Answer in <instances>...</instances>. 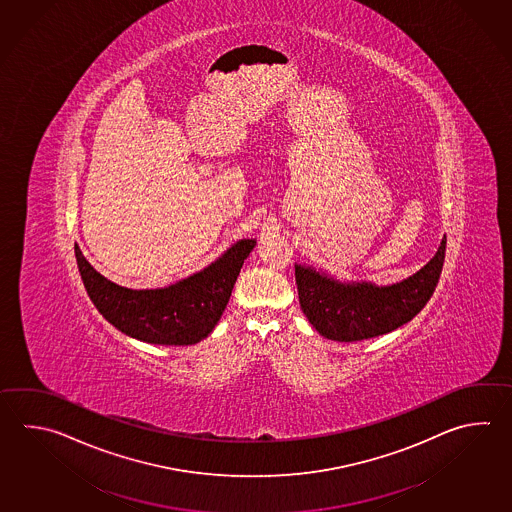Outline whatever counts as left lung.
<instances>
[{"instance_id":"8db88e82","label":"left lung","mask_w":512,"mask_h":512,"mask_svg":"<svg viewBox=\"0 0 512 512\" xmlns=\"http://www.w3.org/2000/svg\"><path fill=\"white\" fill-rule=\"evenodd\" d=\"M447 239L425 268L392 286L368 282L341 284L312 268L295 266V282L304 315L319 334L354 343L388 334L408 323L436 290Z\"/></svg>"}]
</instances>
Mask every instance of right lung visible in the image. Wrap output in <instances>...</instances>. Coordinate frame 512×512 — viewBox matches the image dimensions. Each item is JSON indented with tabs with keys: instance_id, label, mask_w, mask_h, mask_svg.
<instances>
[{
	"instance_id": "right-lung-1",
	"label": "right lung",
	"mask_w": 512,
	"mask_h": 512,
	"mask_svg": "<svg viewBox=\"0 0 512 512\" xmlns=\"http://www.w3.org/2000/svg\"><path fill=\"white\" fill-rule=\"evenodd\" d=\"M253 248L255 240H239L206 270L160 290L122 288L96 272L78 244L74 255L85 290L109 323L146 343L180 346L195 345L211 334Z\"/></svg>"
}]
</instances>
